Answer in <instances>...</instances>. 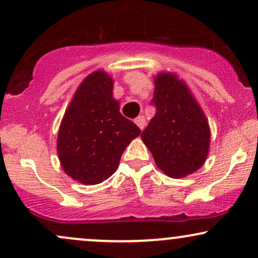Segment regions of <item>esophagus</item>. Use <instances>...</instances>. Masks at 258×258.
Returning a JSON list of instances; mask_svg holds the SVG:
<instances>
[{
	"instance_id": "esophagus-1",
	"label": "esophagus",
	"mask_w": 258,
	"mask_h": 258,
	"mask_svg": "<svg viewBox=\"0 0 258 258\" xmlns=\"http://www.w3.org/2000/svg\"><path fill=\"white\" fill-rule=\"evenodd\" d=\"M135 123L139 127V128L143 130L144 128V125H146V119H144V116L139 115L138 117H136V119H135Z\"/></svg>"
}]
</instances>
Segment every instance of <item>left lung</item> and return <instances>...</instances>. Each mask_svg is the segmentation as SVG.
<instances>
[{
    "mask_svg": "<svg viewBox=\"0 0 258 258\" xmlns=\"http://www.w3.org/2000/svg\"><path fill=\"white\" fill-rule=\"evenodd\" d=\"M152 104L155 116L141 137L160 170L185 177L203 166L210 148V127L197 99L176 75H156Z\"/></svg>",
    "mask_w": 258,
    "mask_h": 258,
    "instance_id": "8db88e82",
    "label": "left lung"
}]
</instances>
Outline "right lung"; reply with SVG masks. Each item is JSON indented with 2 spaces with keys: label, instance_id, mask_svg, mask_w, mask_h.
<instances>
[{
  "label": "right lung",
  "instance_id": "add662e5",
  "mask_svg": "<svg viewBox=\"0 0 258 258\" xmlns=\"http://www.w3.org/2000/svg\"><path fill=\"white\" fill-rule=\"evenodd\" d=\"M112 86V79L103 70L90 74L76 90L59 127L61 167L82 184L108 179L119 167L126 147L141 133L121 115Z\"/></svg>",
  "mask_w": 258,
  "mask_h": 258
}]
</instances>
